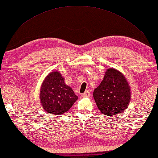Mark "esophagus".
I'll return each instance as SVG.
<instances>
[{"mask_svg":"<svg viewBox=\"0 0 158 158\" xmlns=\"http://www.w3.org/2000/svg\"><path fill=\"white\" fill-rule=\"evenodd\" d=\"M82 95L84 96V97H89V96L90 95V91H88V90L85 91V92H84V93H83Z\"/></svg>","mask_w":158,"mask_h":158,"instance_id":"esophagus-1","label":"esophagus"}]
</instances>
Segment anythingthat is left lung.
Instances as JSON below:
<instances>
[{
    "instance_id": "8db88e82",
    "label": "left lung",
    "mask_w": 158,
    "mask_h": 158,
    "mask_svg": "<svg viewBox=\"0 0 158 158\" xmlns=\"http://www.w3.org/2000/svg\"><path fill=\"white\" fill-rule=\"evenodd\" d=\"M93 97L99 110L105 115H116L124 111L131 99V90L125 77L114 68H108Z\"/></svg>"
}]
</instances>
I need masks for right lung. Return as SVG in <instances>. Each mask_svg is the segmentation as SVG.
I'll list each match as a JSON object with an SVG mask.
<instances>
[{"label": "right lung", "mask_w": 158, "mask_h": 158, "mask_svg": "<svg viewBox=\"0 0 158 158\" xmlns=\"http://www.w3.org/2000/svg\"><path fill=\"white\" fill-rule=\"evenodd\" d=\"M40 99L44 110L51 114L66 113L78 99L59 72L50 73L45 79L40 91Z\"/></svg>", "instance_id": "right-lung-1"}]
</instances>
